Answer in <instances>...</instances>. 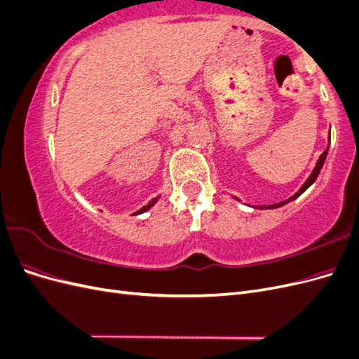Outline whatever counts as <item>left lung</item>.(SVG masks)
<instances>
[{"mask_svg": "<svg viewBox=\"0 0 359 359\" xmlns=\"http://www.w3.org/2000/svg\"><path fill=\"white\" fill-rule=\"evenodd\" d=\"M327 154H328V148L327 149H325L323 151V153H322V156L319 157V160H318V163H316V166H314V169H313V172H311V175L307 178V181L306 182H304L302 184V187L295 193V194H293V196L292 198H289L287 201H283V202H280V203H274V205H266V206H257V208H262V210H271V208H278V206H283V205H286L287 202H290V201H293V199H297L298 196H299V194H302L304 191H306L310 186H311V184L314 182V181H316V178L319 177V172H320V169H322V166H323V163H325V158H327ZM236 201H238V198H235Z\"/></svg>", "mask_w": 359, "mask_h": 359, "instance_id": "obj_1", "label": "left lung"}]
</instances>
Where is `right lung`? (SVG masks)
<instances>
[{
	"instance_id": "add662e5",
	"label": "right lung",
	"mask_w": 359,
	"mask_h": 359,
	"mask_svg": "<svg viewBox=\"0 0 359 359\" xmlns=\"http://www.w3.org/2000/svg\"><path fill=\"white\" fill-rule=\"evenodd\" d=\"M156 202H157V198H156V199H153V201H151V202H149V203H148V205H145V206H142V208H140V210H139V211H136V212H135V214H136V215H137V214H142V212H145V211H147V210H149V208H151V206H153V205H154V203H156Z\"/></svg>"
}]
</instances>
